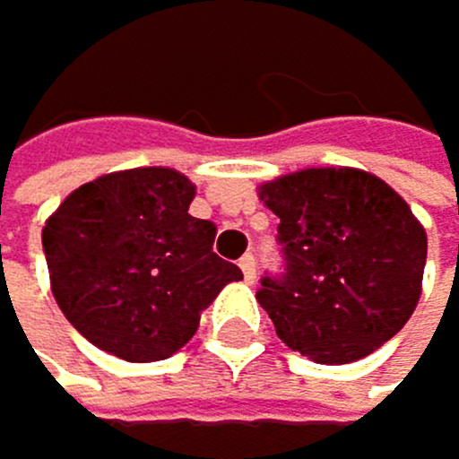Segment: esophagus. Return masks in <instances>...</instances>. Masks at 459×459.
Here are the masks:
<instances>
[{
    "mask_svg": "<svg viewBox=\"0 0 459 459\" xmlns=\"http://www.w3.org/2000/svg\"><path fill=\"white\" fill-rule=\"evenodd\" d=\"M238 267H241V273H244V279H247V281H255V258H253V255H244V258L238 261Z\"/></svg>",
    "mask_w": 459,
    "mask_h": 459,
    "instance_id": "esophagus-1",
    "label": "esophagus"
}]
</instances>
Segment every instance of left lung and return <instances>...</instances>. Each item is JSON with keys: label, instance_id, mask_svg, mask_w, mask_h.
I'll use <instances>...</instances> for the list:
<instances>
[{"label": "left lung", "instance_id": "8db88e82", "mask_svg": "<svg viewBox=\"0 0 459 459\" xmlns=\"http://www.w3.org/2000/svg\"><path fill=\"white\" fill-rule=\"evenodd\" d=\"M258 198L281 221L284 275H264L255 299L290 351L348 365L400 333L422 293L429 238L385 180L319 166L267 180Z\"/></svg>", "mask_w": 459, "mask_h": 459}]
</instances>
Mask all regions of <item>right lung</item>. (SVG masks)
Wrapping results in <instances>:
<instances>
[{
  "label": "right lung",
  "mask_w": 459,
  "mask_h": 459,
  "mask_svg": "<svg viewBox=\"0 0 459 459\" xmlns=\"http://www.w3.org/2000/svg\"><path fill=\"white\" fill-rule=\"evenodd\" d=\"M195 184L166 166L100 175L42 227L51 293L80 333L126 362L169 359L241 270L189 215Z\"/></svg>",
  "instance_id": "1"
}]
</instances>
